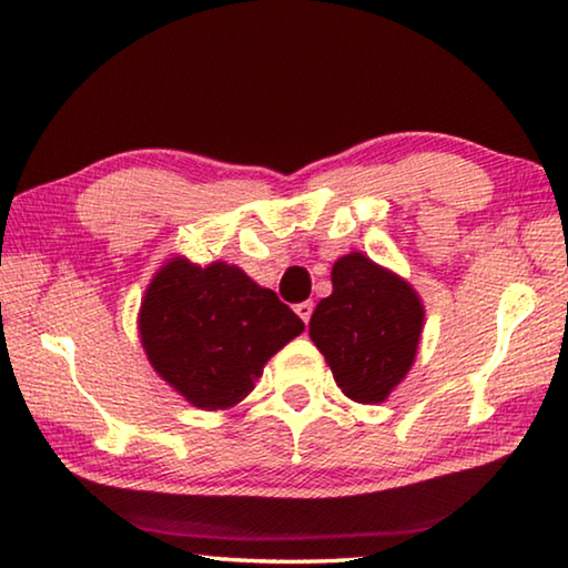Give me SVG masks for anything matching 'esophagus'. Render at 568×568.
<instances>
[{"instance_id": "34e87169", "label": "esophagus", "mask_w": 568, "mask_h": 568, "mask_svg": "<svg viewBox=\"0 0 568 568\" xmlns=\"http://www.w3.org/2000/svg\"><path fill=\"white\" fill-rule=\"evenodd\" d=\"M295 313H298L303 324H308V321H311V313H313V303H311V301H303V303H298V306H295Z\"/></svg>"}]
</instances>
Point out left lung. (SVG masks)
Masks as SVG:
<instances>
[{"label":"left lung","mask_w":568,"mask_h":568,"mask_svg":"<svg viewBox=\"0 0 568 568\" xmlns=\"http://www.w3.org/2000/svg\"><path fill=\"white\" fill-rule=\"evenodd\" d=\"M332 285L311 316V342L346 397L383 403L416 362L426 316L420 295L362 252L334 262Z\"/></svg>","instance_id":"1"}]
</instances>
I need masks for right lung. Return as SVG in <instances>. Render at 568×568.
Masks as SVG:
<instances>
[{
    "label": "right lung",
    "instance_id": "add662e5",
    "mask_svg": "<svg viewBox=\"0 0 568 568\" xmlns=\"http://www.w3.org/2000/svg\"><path fill=\"white\" fill-rule=\"evenodd\" d=\"M152 369L193 408L230 410L303 321L242 267L171 257L152 275L138 316Z\"/></svg>",
    "mask_w": 568,
    "mask_h": 568
}]
</instances>
